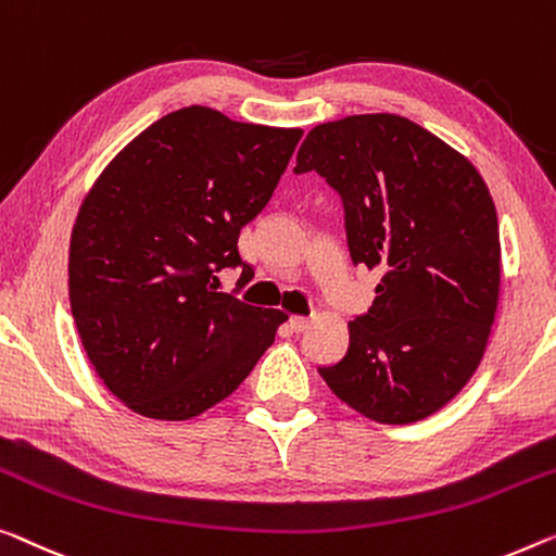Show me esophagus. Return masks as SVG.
<instances>
[{
    "mask_svg": "<svg viewBox=\"0 0 556 556\" xmlns=\"http://www.w3.org/2000/svg\"><path fill=\"white\" fill-rule=\"evenodd\" d=\"M289 325H292L294 331H306L312 327V319L309 317H292L289 319Z\"/></svg>",
    "mask_w": 556,
    "mask_h": 556,
    "instance_id": "obj_1",
    "label": "esophagus"
}]
</instances>
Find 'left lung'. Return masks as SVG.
I'll return each instance as SVG.
<instances>
[{
    "mask_svg": "<svg viewBox=\"0 0 556 556\" xmlns=\"http://www.w3.org/2000/svg\"><path fill=\"white\" fill-rule=\"evenodd\" d=\"M342 194L354 264L377 296L352 319L327 387L379 425H412L452 402L475 375L500 304V222L467 156L400 114L317 124L296 152Z\"/></svg>",
    "mask_w": 556,
    "mask_h": 556,
    "instance_id": "obj_1",
    "label": "left lung"
}]
</instances>
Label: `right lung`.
Returning a JSON list of instances; mask_svg holds the SVG:
<instances>
[{"mask_svg":"<svg viewBox=\"0 0 556 556\" xmlns=\"http://www.w3.org/2000/svg\"><path fill=\"white\" fill-rule=\"evenodd\" d=\"M302 129L181 106L137 135L81 199L70 304L97 377L131 412L187 421L235 392L275 344L281 309L219 292L252 267L239 231L267 206Z\"/></svg>","mask_w":556,"mask_h":556,"instance_id":"1","label":"right lung"}]
</instances>
